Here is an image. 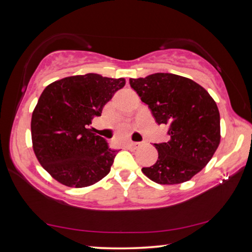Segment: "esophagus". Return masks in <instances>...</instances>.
<instances>
[{"mask_svg":"<svg viewBox=\"0 0 252 252\" xmlns=\"http://www.w3.org/2000/svg\"><path fill=\"white\" fill-rule=\"evenodd\" d=\"M143 144H144V142H131L130 143V148L131 149H136V148L143 146Z\"/></svg>","mask_w":252,"mask_h":252,"instance_id":"34e87169","label":"esophagus"}]
</instances>
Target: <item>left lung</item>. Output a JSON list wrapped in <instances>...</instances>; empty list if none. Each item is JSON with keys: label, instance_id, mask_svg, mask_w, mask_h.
<instances>
[{"label": "left lung", "instance_id": "left-lung-1", "mask_svg": "<svg viewBox=\"0 0 252 252\" xmlns=\"http://www.w3.org/2000/svg\"><path fill=\"white\" fill-rule=\"evenodd\" d=\"M158 125L168 126V142L155 143L159 153L142 172L160 185H178L201 171L220 143L218 106L194 81L172 73L130 79Z\"/></svg>", "mask_w": 252, "mask_h": 252}]
</instances>
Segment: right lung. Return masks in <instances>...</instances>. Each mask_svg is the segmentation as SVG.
I'll use <instances>...</instances> for the list:
<instances>
[{"mask_svg":"<svg viewBox=\"0 0 252 252\" xmlns=\"http://www.w3.org/2000/svg\"><path fill=\"white\" fill-rule=\"evenodd\" d=\"M125 84L123 78L88 73L67 76L44 89L32 113V142L37 160L55 180L84 188L110 172L118 151L93 133L90 125Z\"/></svg>","mask_w":252,"mask_h":252,"instance_id":"add662e5","label":"right lung"}]
</instances>
